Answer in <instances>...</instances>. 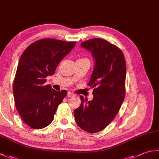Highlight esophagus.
I'll return each instance as SVG.
<instances>
[{
	"label": "esophagus",
	"mask_w": 159,
	"mask_h": 159,
	"mask_svg": "<svg viewBox=\"0 0 159 159\" xmlns=\"http://www.w3.org/2000/svg\"><path fill=\"white\" fill-rule=\"evenodd\" d=\"M67 98H71V97H74V94L72 93V92H68L67 93Z\"/></svg>",
	"instance_id": "obj_1"
}]
</instances>
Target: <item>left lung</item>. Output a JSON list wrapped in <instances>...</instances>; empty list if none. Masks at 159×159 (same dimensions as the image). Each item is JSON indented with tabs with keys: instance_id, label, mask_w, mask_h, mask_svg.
<instances>
[{
	"instance_id": "left-lung-1",
	"label": "left lung",
	"mask_w": 159,
	"mask_h": 159,
	"mask_svg": "<svg viewBox=\"0 0 159 159\" xmlns=\"http://www.w3.org/2000/svg\"><path fill=\"white\" fill-rule=\"evenodd\" d=\"M92 52L95 66L88 86L93 88V98L80 96V105L74 112L81 129L90 133L104 129L113 121L124 100L126 65L121 49L105 39L94 38L81 43Z\"/></svg>"
}]
</instances>
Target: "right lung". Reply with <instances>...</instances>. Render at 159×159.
Instances as JSON below:
<instances>
[{"label":"right lung","mask_w":159,"mask_h":159,"mask_svg":"<svg viewBox=\"0 0 159 159\" xmlns=\"http://www.w3.org/2000/svg\"><path fill=\"white\" fill-rule=\"evenodd\" d=\"M75 42L46 38L30 44L20 57L13 80V92L20 116L34 129L48 126L54 120L57 107L67 96L46 85L59 62L75 46Z\"/></svg>","instance_id":"1"}]
</instances>
